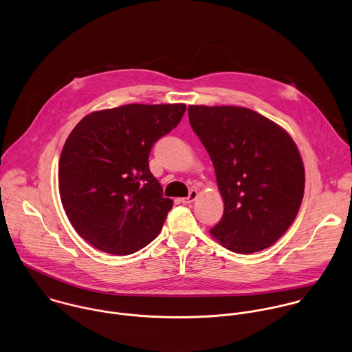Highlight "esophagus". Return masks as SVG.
<instances>
[{"mask_svg":"<svg viewBox=\"0 0 352 352\" xmlns=\"http://www.w3.org/2000/svg\"><path fill=\"white\" fill-rule=\"evenodd\" d=\"M197 197H199V192H197V190H192L188 197L181 199V203H182V204H190V203H193Z\"/></svg>","mask_w":352,"mask_h":352,"instance_id":"esophagus-1","label":"esophagus"}]
</instances>
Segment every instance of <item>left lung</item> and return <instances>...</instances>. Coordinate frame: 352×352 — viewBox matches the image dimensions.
Here are the masks:
<instances>
[{
    "mask_svg": "<svg viewBox=\"0 0 352 352\" xmlns=\"http://www.w3.org/2000/svg\"><path fill=\"white\" fill-rule=\"evenodd\" d=\"M189 122L208 151L224 213L211 230L226 249L249 254L279 241L295 220L305 167L292 138L246 107H188Z\"/></svg>",
    "mask_w": 352,
    "mask_h": 352,
    "instance_id": "8db88e82",
    "label": "left lung"
}]
</instances>
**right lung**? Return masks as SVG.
Listing matches in <instances>:
<instances>
[{"label": "right lung", "mask_w": 352, "mask_h": 352, "mask_svg": "<svg viewBox=\"0 0 352 352\" xmlns=\"http://www.w3.org/2000/svg\"><path fill=\"white\" fill-rule=\"evenodd\" d=\"M186 106L126 104L85 116L64 144L58 189L77 234L100 252L132 254L160 232L173 200L163 197L148 156Z\"/></svg>", "instance_id": "obj_1"}]
</instances>
